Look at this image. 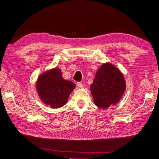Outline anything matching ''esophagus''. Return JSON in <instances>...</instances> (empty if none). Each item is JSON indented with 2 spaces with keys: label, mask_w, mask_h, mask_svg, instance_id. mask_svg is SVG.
<instances>
[{
  "label": "esophagus",
  "mask_w": 159,
  "mask_h": 159,
  "mask_svg": "<svg viewBox=\"0 0 159 159\" xmlns=\"http://www.w3.org/2000/svg\"><path fill=\"white\" fill-rule=\"evenodd\" d=\"M77 86L79 88H82L84 87V85H83V83H77Z\"/></svg>",
  "instance_id": "esophagus-1"
}]
</instances>
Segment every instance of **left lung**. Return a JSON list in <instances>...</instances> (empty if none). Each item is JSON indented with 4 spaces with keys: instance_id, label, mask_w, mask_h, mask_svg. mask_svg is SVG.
<instances>
[{
    "instance_id": "8db88e82",
    "label": "left lung",
    "mask_w": 159,
    "mask_h": 159,
    "mask_svg": "<svg viewBox=\"0 0 159 159\" xmlns=\"http://www.w3.org/2000/svg\"><path fill=\"white\" fill-rule=\"evenodd\" d=\"M124 76L120 70L111 63L103 64L97 71L95 79L90 85L95 105L107 109L116 104L125 90Z\"/></svg>"
}]
</instances>
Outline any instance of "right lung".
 <instances>
[{"mask_svg":"<svg viewBox=\"0 0 159 159\" xmlns=\"http://www.w3.org/2000/svg\"><path fill=\"white\" fill-rule=\"evenodd\" d=\"M76 87L75 83L64 79L60 69L43 73L36 82V89L41 101L55 109L63 107Z\"/></svg>","mask_w":159,"mask_h":159,"instance_id":"1","label":"right lung"}]
</instances>
